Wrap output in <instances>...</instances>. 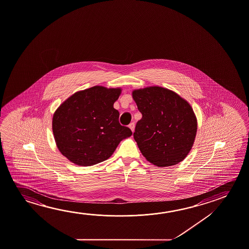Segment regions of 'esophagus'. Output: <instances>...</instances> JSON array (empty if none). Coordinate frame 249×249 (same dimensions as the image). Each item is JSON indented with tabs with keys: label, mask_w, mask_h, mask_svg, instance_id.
Returning a JSON list of instances; mask_svg holds the SVG:
<instances>
[{
	"label": "esophagus",
	"mask_w": 249,
	"mask_h": 249,
	"mask_svg": "<svg viewBox=\"0 0 249 249\" xmlns=\"http://www.w3.org/2000/svg\"><path fill=\"white\" fill-rule=\"evenodd\" d=\"M128 126H129V128H130L132 132H134V131H135V123H131L130 124L128 125Z\"/></svg>",
	"instance_id": "1"
}]
</instances>
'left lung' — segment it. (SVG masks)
Wrapping results in <instances>:
<instances>
[{
  "mask_svg": "<svg viewBox=\"0 0 249 249\" xmlns=\"http://www.w3.org/2000/svg\"><path fill=\"white\" fill-rule=\"evenodd\" d=\"M133 98L142 114L134 138L143 156L161 167L183 160L197 131L196 115L188 102L160 87L135 90Z\"/></svg>",
  "mask_w": 249,
  "mask_h": 249,
  "instance_id": "left-lung-1",
  "label": "left lung"
}]
</instances>
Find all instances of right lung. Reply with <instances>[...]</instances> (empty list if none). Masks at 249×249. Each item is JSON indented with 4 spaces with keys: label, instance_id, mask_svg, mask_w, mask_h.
<instances>
[{
    "label": "right lung",
    "instance_id": "obj_1",
    "mask_svg": "<svg viewBox=\"0 0 249 249\" xmlns=\"http://www.w3.org/2000/svg\"><path fill=\"white\" fill-rule=\"evenodd\" d=\"M121 89L94 86L70 96L53 116V136L61 154L80 166L108 159L132 131L119 123L114 103Z\"/></svg>",
    "mask_w": 249,
    "mask_h": 249
}]
</instances>
